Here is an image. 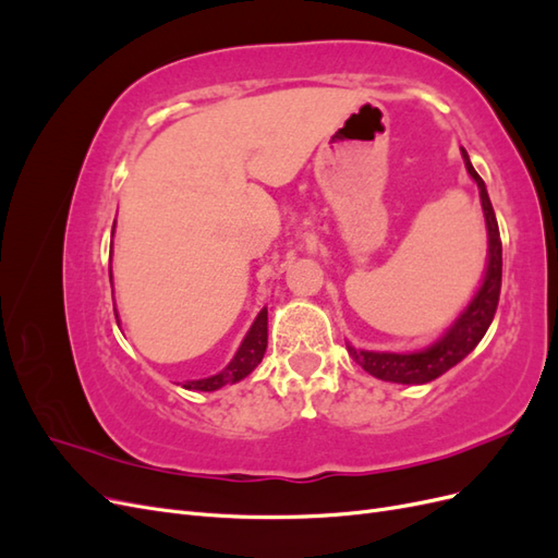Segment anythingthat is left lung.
I'll list each match as a JSON object with an SVG mask.
<instances>
[{"label":"left lung","instance_id":"left-lung-1","mask_svg":"<svg viewBox=\"0 0 558 558\" xmlns=\"http://www.w3.org/2000/svg\"><path fill=\"white\" fill-rule=\"evenodd\" d=\"M463 162L468 174L475 179L480 189V199L484 209V221L488 232V263L484 281L475 298L470 300V305L461 312V316L453 320L447 328V332L435 340L430 347L412 351V353H391V351H365V349H353L347 344L349 356L356 361L365 373H369L377 379L393 381V384H426L433 381L447 369H451L456 363H461L468 353L475 349L482 337L486 335L488 326H492L498 298H500V279H502V244H500V232L498 221L492 207V199H488L486 185L482 177L475 172L468 154L463 150Z\"/></svg>","mask_w":558,"mask_h":558}]
</instances>
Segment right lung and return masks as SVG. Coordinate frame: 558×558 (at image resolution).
<instances>
[{
	"instance_id": "obj_1",
	"label": "right lung",
	"mask_w": 558,
	"mask_h": 558,
	"mask_svg": "<svg viewBox=\"0 0 558 558\" xmlns=\"http://www.w3.org/2000/svg\"><path fill=\"white\" fill-rule=\"evenodd\" d=\"M265 349H267V310H263L256 316V320H253V326L248 328L238 353H234V359L221 369V373L205 379L185 381L183 388H189V391H216V388H221L226 384H238L258 367V363L265 356Z\"/></svg>"
}]
</instances>
